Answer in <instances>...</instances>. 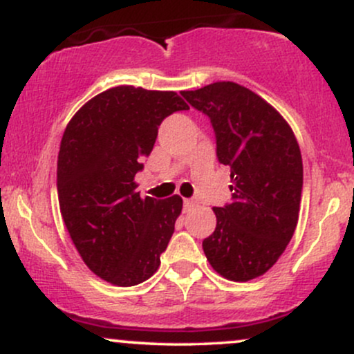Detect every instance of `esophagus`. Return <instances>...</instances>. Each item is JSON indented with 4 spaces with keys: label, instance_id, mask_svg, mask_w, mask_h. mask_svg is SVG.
Wrapping results in <instances>:
<instances>
[{
    "label": "esophagus",
    "instance_id": "obj_1",
    "mask_svg": "<svg viewBox=\"0 0 354 354\" xmlns=\"http://www.w3.org/2000/svg\"><path fill=\"white\" fill-rule=\"evenodd\" d=\"M194 205H196V203H194L193 200H185V201H183V206H185L186 211H189L191 208H193Z\"/></svg>",
    "mask_w": 354,
    "mask_h": 354
}]
</instances>
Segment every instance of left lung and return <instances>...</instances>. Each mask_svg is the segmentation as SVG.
<instances>
[{
    "label": "left lung",
    "instance_id": "8db88e82",
    "mask_svg": "<svg viewBox=\"0 0 354 354\" xmlns=\"http://www.w3.org/2000/svg\"><path fill=\"white\" fill-rule=\"evenodd\" d=\"M181 96L209 118L216 156L230 166L231 203L213 208L216 228L203 239L214 271L250 281L278 261L298 225L303 161L290 124L253 91L219 81Z\"/></svg>",
    "mask_w": 354,
    "mask_h": 354
}]
</instances>
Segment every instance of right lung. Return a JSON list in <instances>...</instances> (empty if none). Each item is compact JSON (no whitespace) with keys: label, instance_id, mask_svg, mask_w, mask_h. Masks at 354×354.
<instances>
[{"label":"right lung","instance_id":"1","mask_svg":"<svg viewBox=\"0 0 354 354\" xmlns=\"http://www.w3.org/2000/svg\"><path fill=\"white\" fill-rule=\"evenodd\" d=\"M189 109L174 91L116 86L89 100L64 129L58 154L61 216L96 276L135 286L160 268L183 200H145L143 171L165 118Z\"/></svg>","mask_w":354,"mask_h":354}]
</instances>
